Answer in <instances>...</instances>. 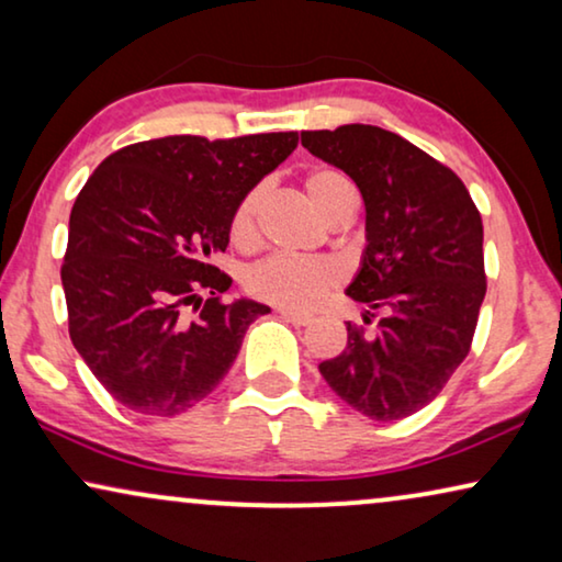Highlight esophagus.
<instances>
[{
	"label": "esophagus",
	"instance_id": "obj_1",
	"mask_svg": "<svg viewBox=\"0 0 562 562\" xmlns=\"http://www.w3.org/2000/svg\"><path fill=\"white\" fill-rule=\"evenodd\" d=\"M279 314H281L283 319L291 322V325H296V327H306V325H312V322H314L312 314H304V312H296V310H286V306H281Z\"/></svg>",
	"mask_w": 562,
	"mask_h": 562
}]
</instances>
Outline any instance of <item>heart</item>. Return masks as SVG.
<instances>
[{"label":"heart","instance_id":"1","mask_svg":"<svg viewBox=\"0 0 562 562\" xmlns=\"http://www.w3.org/2000/svg\"><path fill=\"white\" fill-rule=\"evenodd\" d=\"M304 194L322 220L335 222L356 212L358 191L352 181L337 168H312L304 176ZM266 189L256 187L240 199L229 220V240L235 248L252 250L258 245V220ZM342 283V268L333 258H286L273 256L250 268L245 289L263 302L286 306V310H314L322 299Z\"/></svg>","mask_w":562,"mask_h":562}]
</instances>
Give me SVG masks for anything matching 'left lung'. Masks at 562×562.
<instances>
[{"label":"left lung","mask_w":562,"mask_h":562,"mask_svg":"<svg viewBox=\"0 0 562 562\" xmlns=\"http://www.w3.org/2000/svg\"><path fill=\"white\" fill-rule=\"evenodd\" d=\"M302 145L363 196L368 245L348 296L375 319L373 333L348 322V345L319 373L366 417L404 419L471 352L486 296L481 212L456 171L383 127L304 130Z\"/></svg>","instance_id":"8db88e82"}]
</instances>
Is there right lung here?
Masks as SVG:
<instances>
[{"label":"right lung","mask_w":562,"mask_h":562,"mask_svg":"<svg viewBox=\"0 0 562 562\" xmlns=\"http://www.w3.org/2000/svg\"><path fill=\"white\" fill-rule=\"evenodd\" d=\"M299 133L171 135L106 156L76 196L60 281L68 335L122 406L173 417L217 389L266 304H225V252L240 199ZM195 304L194 318L186 306Z\"/></svg>","instance_id":"add662e5"}]
</instances>
